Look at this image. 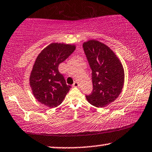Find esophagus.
I'll return each mask as SVG.
<instances>
[{
    "instance_id": "1",
    "label": "esophagus",
    "mask_w": 152,
    "mask_h": 152,
    "mask_svg": "<svg viewBox=\"0 0 152 152\" xmlns=\"http://www.w3.org/2000/svg\"><path fill=\"white\" fill-rule=\"evenodd\" d=\"M72 86H73V87H78V83L76 82V81H75L74 83H73Z\"/></svg>"
}]
</instances>
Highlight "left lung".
<instances>
[{"mask_svg":"<svg viewBox=\"0 0 152 152\" xmlns=\"http://www.w3.org/2000/svg\"><path fill=\"white\" fill-rule=\"evenodd\" d=\"M92 70L93 91L86 95L88 102L96 107H106L121 92L124 71L118 57L108 46L91 40L83 45Z\"/></svg>","mask_w":152,"mask_h":152,"instance_id":"1","label":"left lung"}]
</instances>
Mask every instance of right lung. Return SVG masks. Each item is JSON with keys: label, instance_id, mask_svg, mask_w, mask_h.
I'll return each mask as SVG.
<instances>
[{"label": "right lung", "instance_id": "1", "mask_svg": "<svg viewBox=\"0 0 152 152\" xmlns=\"http://www.w3.org/2000/svg\"><path fill=\"white\" fill-rule=\"evenodd\" d=\"M74 50V45L52 43L36 58L30 76V86L36 99L45 106H58L72 88L66 84L58 66Z\"/></svg>", "mask_w": 152, "mask_h": 152}]
</instances>
